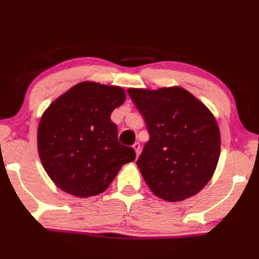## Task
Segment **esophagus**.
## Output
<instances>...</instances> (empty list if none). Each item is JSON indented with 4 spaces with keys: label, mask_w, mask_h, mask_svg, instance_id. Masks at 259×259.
<instances>
[{
    "label": "esophagus",
    "mask_w": 259,
    "mask_h": 259,
    "mask_svg": "<svg viewBox=\"0 0 259 259\" xmlns=\"http://www.w3.org/2000/svg\"><path fill=\"white\" fill-rule=\"evenodd\" d=\"M133 148H134L135 151H136V156L138 157L139 153H140V144H139V142H136V144H134Z\"/></svg>",
    "instance_id": "1"
}]
</instances>
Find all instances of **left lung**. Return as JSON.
<instances>
[{
	"label": "left lung",
	"instance_id": "1",
	"mask_svg": "<svg viewBox=\"0 0 259 259\" xmlns=\"http://www.w3.org/2000/svg\"><path fill=\"white\" fill-rule=\"evenodd\" d=\"M150 139L137 166L155 196L181 201L198 194L216 170L221 133L213 114L180 87L128 89Z\"/></svg>",
	"mask_w": 259,
	"mask_h": 259
}]
</instances>
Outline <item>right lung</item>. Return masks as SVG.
Segmentation results:
<instances>
[{"label":"right lung","instance_id":"1","mask_svg":"<svg viewBox=\"0 0 259 259\" xmlns=\"http://www.w3.org/2000/svg\"><path fill=\"white\" fill-rule=\"evenodd\" d=\"M125 100L120 87L84 81L56 99L37 126L43 168L60 189L80 198L101 194L136 152L118 141L110 115Z\"/></svg>","mask_w":259,"mask_h":259}]
</instances>
